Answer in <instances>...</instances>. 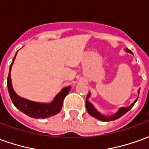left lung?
Listing matches in <instances>:
<instances>
[{
	"label": "left lung",
	"mask_w": 149,
	"mask_h": 149,
	"mask_svg": "<svg viewBox=\"0 0 149 149\" xmlns=\"http://www.w3.org/2000/svg\"><path fill=\"white\" fill-rule=\"evenodd\" d=\"M125 51L129 52V53H131V54H132V52L131 50H129L128 49H125ZM140 93V90L138 91V93ZM90 96L91 93H88L87 97H86V101H85V106H86L87 112H88L92 116H93V117L98 119V120H102V121H111V120H116V119L120 118V116H122L123 115H125L126 112L131 109L133 107V105L135 104V103L136 102V100H137V99H136V100H134V102L131 105H129L128 107H125V108L122 107V108H120L117 112H116L115 114H113L112 116H106L101 115L100 112H98V111L94 108L93 105L88 101V98L90 97Z\"/></svg>",
	"instance_id": "8db88e82"
}]
</instances>
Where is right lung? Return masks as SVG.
I'll return each instance as SVG.
<instances>
[{
  "instance_id": "add662e5",
  "label": "right lung",
  "mask_w": 149,
  "mask_h": 149,
  "mask_svg": "<svg viewBox=\"0 0 149 149\" xmlns=\"http://www.w3.org/2000/svg\"><path fill=\"white\" fill-rule=\"evenodd\" d=\"M17 53V52H16L13 60L10 65L9 72H8V79H7V87H8V93H9L10 98H11L15 107L29 116L36 119L48 118L49 116H52L59 113L61 110L64 99L69 93V91L71 89V86H68V87L62 88L61 91L56 96L52 102L49 104L34 102L32 100L24 99L23 97H19L13 88L11 75H10L12 66L14 62Z\"/></svg>"
}]
</instances>
